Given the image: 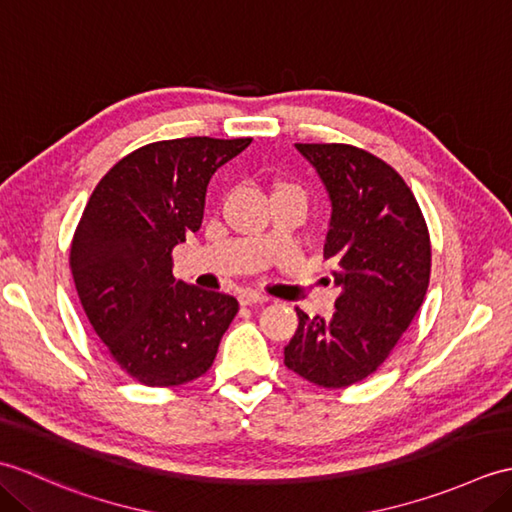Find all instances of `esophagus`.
<instances>
[{"label": "esophagus", "instance_id": "34e87169", "mask_svg": "<svg viewBox=\"0 0 512 512\" xmlns=\"http://www.w3.org/2000/svg\"><path fill=\"white\" fill-rule=\"evenodd\" d=\"M239 301H242V306H264V303L268 301V297L262 295V292L244 290L242 295H239Z\"/></svg>", "mask_w": 512, "mask_h": 512}]
</instances>
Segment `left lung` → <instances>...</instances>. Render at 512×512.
I'll return each instance as SVG.
<instances>
[{
    "label": "left lung",
    "instance_id": "obj_1",
    "mask_svg": "<svg viewBox=\"0 0 512 512\" xmlns=\"http://www.w3.org/2000/svg\"><path fill=\"white\" fill-rule=\"evenodd\" d=\"M330 193L323 255L341 286L332 317H308L284 350V365L310 383L339 389L385 363L416 317L431 275V239L407 182L385 160L343 143H297Z\"/></svg>",
    "mask_w": 512,
    "mask_h": 512
}]
</instances>
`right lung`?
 I'll list each match as a JSON object with an SVG mask.
<instances>
[{
	"label": "right lung",
	"mask_w": 512,
	"mask_h": 512,
	"mask_svg": "<svg viewBox=\"0 0 512 512\" xmlns=\"http://www.w3.org/2000/svg\"><path fill=\"white\" fill-rule=\"evenodd\" d=\"M253 138H173L118 160L92 191L70 246L81 306L138 383L176 387L209 372L235 319L231 295L173 277V246L202 224L206 187Z\"/></svg>",
	"instance_id": "add662e5"
}]
</instances>
